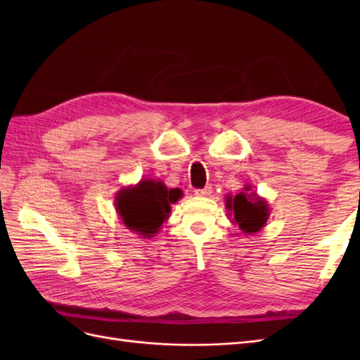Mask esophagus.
Instances as JSON below:
<instances>
[{
  "mask_svg": "<svg viewBox=\"0 0 360 360\" xmlns=\"http://www.w3.org/2000/svg\"><path fill=\"white\" fill-rule=\"evenodd\" d=\"M210 193H212V188L210 186H205L202 189L195 191V195H198V197H209Z\"/></svg>",
  "mask_w": 360,
  "mask_h": 360,
  "instance_id": "esophagus-1",
  "label": "esophagus"
}]
</instances>
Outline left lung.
Instances as JSON below:
<instances>
[{
  "mask_svg": "<svg viewBox=\"0 0 360 360\" xmlns=\"http://www.w3.org/2000/svg\"><path fill=\"white\" fill-rule=\"evenodd\" d=\"M225 204L233 224L238 225L245 234L258 233L269 219L270 209L267 201L258 197L255 192H250L249 186H245L243 192L237 193L236 197L228 195Z\"/></svg>",
  "mask_w": 360,
  "mask_h": 360,
  "instance_id": "obj_1",
  "label": "left lung"
}]
</instances>
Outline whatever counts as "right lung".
Listing matches in <instances>:
<instances>
[{"mask_svg":"<svg viewBox=\"0 0 360 360\" xmlns=\"http://www.w3.org/2000/svg\"><path fill=\"white\" fill-rule=\"evenodd\" d=\"M180 197V189H168L156 180H141L136 186L124 188L117 193L115 207L127 230L150 238L168 219L171 204L177 202Z\"/></svg>","mask_w":360,"mask_h":360,"instance_id":"obj_1","label":"right lung"}]
</instances>
